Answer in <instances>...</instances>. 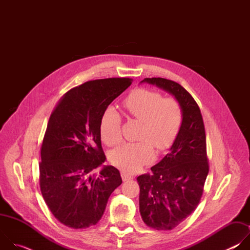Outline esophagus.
I'll list each match as a JSON object with an SVG mask.
<instances>
[{
    "instance_id": "1",
    "label": "esophagus",
    "mask_w": 250,
    "mask_h": 250,
    "mask_svg": "<svg viewBox=\"0 0 250 250\" xmlns=\"http://www.w3.org/2000/svg\"><path fill=\"white\" fill-rule=\"evenodd\" d=\"M121 175H122V178H123V181H128V180H131L133 178V176L131 174H128L126 172H122Z\"/></svg>"
}]
</instances>
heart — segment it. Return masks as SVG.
<instances>
[{"label": "heart", "mask_w": 250, "mask_h": 250, "mask_svg": "<svg viewBox=\"0 0 250 250\" xmlns=\"http://www.w3.org/2000/svg\"><path fill=\"white\" fill-rule=\"evenodd\" d=\"M125 112L142 122L137 142H125L110 153L111 162L118 168L133 172L154 159L153 146L166 150L175 142L183 122L181 104L174 98H163L158 92L137 89L124 101ZM100 133L106 146L122 140V117L114 108L106 109L101 119Z\"/></svg>", "instance_id": "obj_1"}]
</instances>
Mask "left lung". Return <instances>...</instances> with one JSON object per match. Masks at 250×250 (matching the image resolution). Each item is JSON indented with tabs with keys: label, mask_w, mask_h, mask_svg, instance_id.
Segmentation results:
<instances>
[{
	"label": "left lung",
	"mask_w": 250,
	"mask_h": 250,
	"mask_svg": "<svg viewBox=\"0 0 250 250\" xmlns=\"http://www.w3.org/2000/svg\"><path fill=\"white\" fill-rule=\"evenodd\" d=\"M170 93L183 111L181 129L170 152L151 167L152 174L136 178L142 221L157 230H170L197 208L208 173L206 133L199 105L180 84L164 78H146Z\"/></svg>",
	"instance_id": "left-lung-1"
}]
</instances>
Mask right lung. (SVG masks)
I'll return each instance as SVG.
<instances>
[{"label": "right lung", "mask_w": 250, "mask_h": 250, "mask_svg": "<svg viewBox=\"0 0 250 250\" xmlns=\"http://www.w3.org/2000/svg\"><path fill=\"white\" fill-rule=\"evenodd\" d=\"M132 79L109 78L86 82L68 91L48 121L42 146L40 184L52 215L72 229L96 225L111 194L122 184L117 168L102 165L100 124L108 105ZM103 166L97 176L91 171Z\"/></svg>", "instance_id": "add662e5"}]
</instances>
